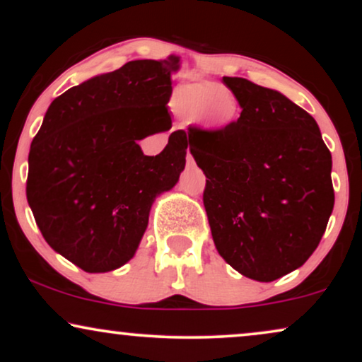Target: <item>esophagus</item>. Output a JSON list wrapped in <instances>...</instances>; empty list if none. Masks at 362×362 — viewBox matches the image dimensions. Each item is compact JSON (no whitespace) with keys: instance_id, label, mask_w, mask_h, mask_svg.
Here are the masks:
<instances>
[{"instance_id":"34e87169","label":"esophagus","mask_w":362,"mask_h":362,"mask_svg":"<svg viewBox=\"0 0 362 362\" xmlns=\"http://www.w3.org/2000/svg\"><path fill=\"white\" fill-rule=\"evenodd\" d=\"M187 166H194V158H192L189 153H187Z\"/></svg>"}]
</instances>
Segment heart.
Returning <instances> with one entry per match:
<instances>
[{"label": "heart", "mask_w": 362, "mask_h": 362, "mask_svg": "<svg viewBox=\"0 0 362 362\" xmlns=\"http://www.w3.org/2000/svg\"><path fill=\"white\" fill-rule=\"evenodd\" d=\"M171 108L186 120H199L211 128H226L235 120L234 95L222 83L202 81L177 87L171 97Z\"/></svg>", "instance_id": "b5f03b06"}]
</instances>
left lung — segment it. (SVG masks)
Wrapping results in <instances>:
<instances>
[{
  "mask_svg": "<svg viewBox=\"0 0 362 362\" xmlns=\"http://www.w3.org/2000/svg\"><path fill=\"white\" fill-rule=\"evenodd\" d=\"M242 107L226 128H187L206 175L202 201L216 249L257 281H274L310 259L334 206L331 153L315 118L242 77H224Z\"/></svg>",
  "mask_w": 362,
  "mask_h": 362,
  "instance_id": "obj_1",
  "label": "left lung"
}]
</instances>
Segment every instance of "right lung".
Listing matches in <instances>:
<instances>
[{
  "label": "right lung",
  "instance_id": "1",
  "mask_svg": "<svg viewBox=\"0 0 362 362\" xmlns=\"http://www.w3.org/2000/svg\"><path fill=\"white\" fill-rule=\"evenodd\" d=\"M180 57L132 61L54 98L29 150L26 197L54 250L88 274L135 255L155 197L186 165V135L173 132L160 155L138 140L170 130L171 72Z\"/></svg>",
  "mask_w": 362,
  "mask_h": 362
}]
</instances>
